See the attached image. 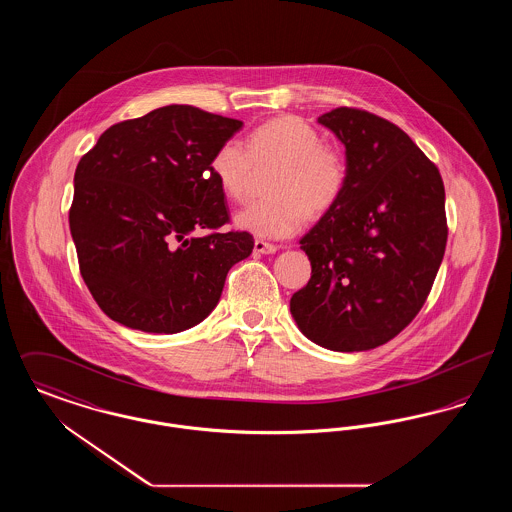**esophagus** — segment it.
I'll return each instance as SVG.
<instances>
[{
    "mask_svg": "<svg viewBox=\"0 0 512 512\" xmlns=\"http://www.w3.org/2000/svg\"><path fill=\"white\" fill-rule=\"evenodd\" d=\"M253 249H255V253H261V255H270V253H276V245L268 244L265 240H255V244H253Z\"/></svg>",
    "mask_w": 512,
    "mask_h": 512,
    "instance_id": "obj_1",
    "label": "esophagus"
}]
</instances>
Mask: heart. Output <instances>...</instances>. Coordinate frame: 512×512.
Returning <instances> with one entry per match:
<instances>
[{"instance_id":"b5f03b06","label":"heart","mask_w":512,"mask_h":512,"mask_svg":"<svg viewBox=\"0 0 512 512\" xmlns=\"http://www.w3.org/2000/svg\"><path fill=\"white\" fill-rule=\"evenodd\" d=\"M276 167L268 182V199L253 201L236 215V226L257 238L284 240L307 220L330 213L347 188V163L338 149L324 146L322 136L307 122L282 117L255 126L245 146L222 142L209 171L220 192L242 201L253 169Z\"/></svg>"}]
</instances>
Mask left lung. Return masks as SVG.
<instances>
[{
	"label": "left lung",
	"instance_id": "left-lung-1",
	"mask_svg": "<svg viewBox=\"0 0 512 512\" xmlns=\"http://www.w3.org/2000/svg\"><path fill=\"white\" fill-rule=\"evenodd\" d=\"M318 122L345 146L347 188L299 242L311 280L290 311L320 347L366 351L393 340L426 303L447 244L445 188L393 122L353 107Z\"/></svg>",
	"mask_w": 512,
	"mask_h": 512
}]
</instances>
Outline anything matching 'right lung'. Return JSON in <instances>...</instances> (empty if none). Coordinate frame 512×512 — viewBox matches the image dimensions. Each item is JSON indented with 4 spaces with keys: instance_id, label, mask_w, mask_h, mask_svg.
Returning <instances> with one entry per match:
<instances>
[{
    "instance_id": "right-lung-1",
    "label": "right lung",
    "mask_w": 512,
    "mask_h": 512,
    "mask_svg": "<svg viewBox=\"0 0 512 512\" xmlns=\"http://www.w3.org/2000/svg\"><path fill=\"white\" fill-rule=\"evenodd\" d=\"M242 126L167 105L113 124L80 159L69 224L80 274L107 317L176 334L217 307L228 270L253 251L249 232H219L230 215L209 171Z\"/></svg>"
}]
</instances>
